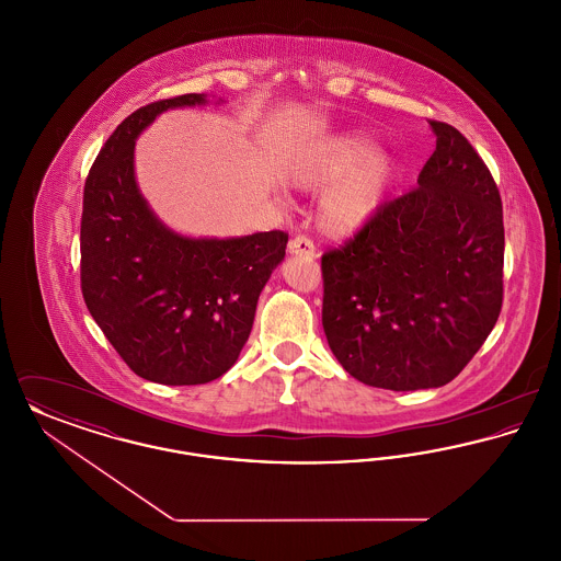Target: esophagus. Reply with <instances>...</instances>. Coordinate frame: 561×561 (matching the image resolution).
I'll use <instances>...</instances> for the list:
<instances>
[{
	"label": "esophagus",
	"mask_w": 561,
	"mask_h": 561,
	"mask_svg": "<svg viewBox=\"0 0 561 561\" xmlns=\"http://www.w3.org/2000/svg\"><path fill=\"white\" fill-rule=\"evenodd\" d=\"M288 252L293 254V256H305V259H313L316 256V245H313V241L309 240V238H305V236H298V238H294L290 241V245H288Z\"/></svg>",
	"instance_id": "34e87169"
}]
</instances>
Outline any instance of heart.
Segmentation results:
<instances>
[{
	"label": "heart",
	"mask_w": 561,
	"mask_h": 561,
	"mask_svg": "<svg viewBox=\"0 0 561 561\" xmlns=\"http://www.w3.org/2000/svg\"><path fill=\"white\" fill-rule=\"evenodd\" d=\"M396 179L393 160L376 151L373 136L341 133L325 136L294 158L288 181L294 187L321 188L318 220L332 238H348L380 210Z\"/></svg>",
	"instance_id": "1"
}]
</instances>
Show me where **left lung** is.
<instances>
[{
	"label": "left lung",
	"mask_w": 561,
	"mask_h": 561,
	"mask_svg": "<svg viewBox=\"0 0 561 561\" xmlns=\"http://www.w3.org/2000/svg\"><path fill=\"white\" fill-rule=\"evenodd\" d=\"M428 126L437 140L419 187L321 256L328 345L353 378L391 391L450 382L503 305L496 183L462 134L444 122Z\"/></svg>",
	"instance_id": "1"
}]
</instances>
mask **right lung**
<instances>
[{"label": "right lung", "instance_id": "1", "mask_svg": "<svg viewBox=\"0 0 561 561\" xmlns=\"http://www.w3.org/2000/svg\"><path fill=\"white\" fill-rule=\"evenodd\" d=\"M208 103V94H185L136 108L108 136L83 187L85 307L134 373L160 385H204L238 362L259 296L286 256L284 231L188 238L142 197L136 138L170 108Z\"/></svg>", "mask_w": 561, "mask_h": 561}]
</instances>
